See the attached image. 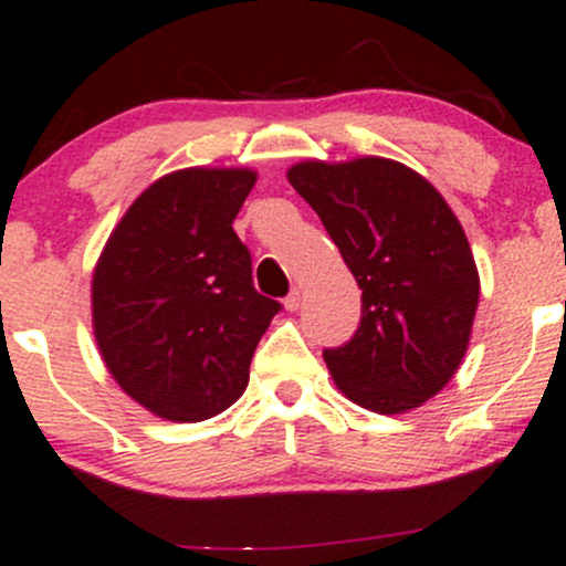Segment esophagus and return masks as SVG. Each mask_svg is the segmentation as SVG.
I'll list each match as a JSON object with an SVG mask.
<instances>
[{"instance_id":"34e87169","label":"esophagus","mask_w":566,"mask_h":566,"mask_svg":"<svg viewBox=\"0 0 566 566\" xmlns=\"http://www.w3.org/2000/svg\"><path fill=\"white\" fill-rule=\"evenodd\" d=\"M284 308H287V312H297V308H301V290H293V293L284 297Z\"/></svg>"}]
</instances>
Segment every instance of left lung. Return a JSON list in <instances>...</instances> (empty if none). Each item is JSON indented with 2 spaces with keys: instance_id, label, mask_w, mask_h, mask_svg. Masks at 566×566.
Returning a JSON list of instances; mask_svg holds the SVG:
<instances>
[{
  "instance_id": "left-lung-1",
  "label": "left lung",
  "mask_w": 566,
  "mask_h": 566,
  "mask_svg": "<svg viewBox=\"0 0 566 566\" xmlns=\"http://www.w3.org/2000/svg\"><path fill=\"white\" fill-rule=\"evenodd\" d=\"M287 179L363 290L359 327L322 352L335 384L368 411L419 408L457 374L473 331L481 282L462 226L424 177L387 158L306 160Z\"/></svg>"
}]
</instances>
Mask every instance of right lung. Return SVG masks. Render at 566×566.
I'll return each instance as SVG.
<instances>
[{
    "mask_svg": "<svg viewBox=\"0 0 566 566\" xmlns=\"http://www.w3.org/2000/svg\"><path fill=\"white\" fill-rule=\"evenodd\" d=\"M254 171L166 174L132 203L93 271V333L109 374L169 421H203L239 400L282 303L252 284L233 231Z\"/></svg>",
    "mask_w": 566,
    "mask_h": 566,
    "instance_id": "obj_1",
    "label": "right lung"
}]
</instances>
